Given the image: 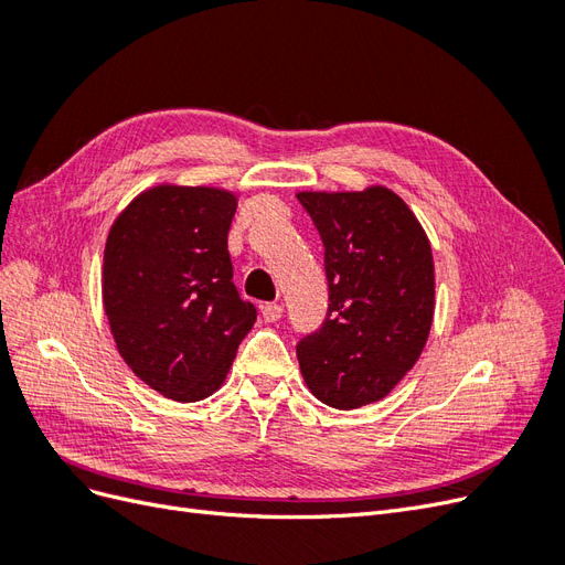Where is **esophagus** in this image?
Returning a JSON list of instances; mask_svg holds the SVG:
<instances>
[{
	"label": "esophagus",
	"instance_id": "esophagus-1",
	"mask_svg": "<svg viewBox=\"0 0 565 565\" xmlns=\"http://www.w3.org/2000/svg\"><path fill=\"white\" fill-rule=\"evenodd\" d=\"M262 316L266 322H278L282 318V306L280 303H264Z\"/></svg>",
	"mask_w": 565,
	"mask_h": 565
}]
</instances>
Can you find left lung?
<instances>
[{
  "label": "left lung",
  "instance_id": "8db88e82",
  "mask_svg": "<svg viewBox=\"0 0 565 565\" xmlns=\"http://www.w3.org/2000/svg\"><path fill=\"white\" fill-rule=\"evenodd\" d=\"M297 198L322 237L330 285L328 318L297 344L303 382L337 409L382 401L413 370L431 332L429 237L384 185Z\"/></svg>",
  "mask_w": 565,
  "mask_h": 565
}]
</instances>
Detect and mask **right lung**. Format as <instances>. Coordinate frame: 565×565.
Returning <instances> with one entry per match:
<instances>
[{"instance_id": "1", "label": "right lung", "mask_w": 565, "mask_h": 565, "mask_svg": "<svg viewBox=\"0 0 565 565\" xmlns=\"http://www.w3.org/2000/svg\"><path fill=\"white\" fill-rule=\"evenodd\" d=\"M237 195L152 185L110 226L104 309L119 355L162 396L195 403L224 384L256 309L233 285L228 228Z\"/></svg>"}]
</instances>
